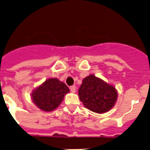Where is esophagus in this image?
Masks as SVG:
<instances>
[{
  "mask_svg": "<svg viewBox=\"0 0 150 150\" xmlns=\"http://www.w3.org/2000/svg\"><path fill=\"white\" fill-rule=\"evenodd\" d=\"M69 88H70V91L72 92V93H75V90H76V87H75V86H71Z\"/></svg>",
  "mask_w": 150,
  "mask_h": 150,
  "instance_id": "esophagus-1",
  "label": "esophagus"
}]
</instances>
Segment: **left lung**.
Segmentation results:
<instances>
[{"mask_svg": "<svg viewBox=\"0 0 150 150\" xmlns=\"http://www.w3.org/2000/svg\"><path fill=\"white\" fill-rule=\"evenodd\" d=\"M78 96L85 108L98 114L110 110L118 96L115 87L93 75L83 78Z\"/></svg>", "mask_w": 150, "mask_h": 150, "instance_id": "left-lung-1", "label": "left lung"}]
</instances>
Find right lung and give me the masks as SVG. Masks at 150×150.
Masks as SVG:
<instances>
[{"label":"right lung","mask_w":150,"mask_h":150,"mask_svg":"<svg viewBox=\"0 0 150 150\" xmlns=\"http://www.w3.org/2000/svg\"><path fill=\"white\" fill-rule=\"evenodd\" d=\"M69 89L57 78H49L32 93L35 105L44 111H52L58 107Z\"/></svg>","instance_id":"right-lung-1"}]
</instances>
